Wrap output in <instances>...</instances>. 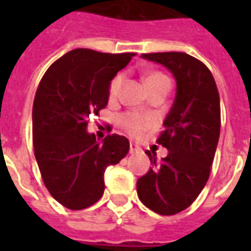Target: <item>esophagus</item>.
I'll list each match as a JSON object with an SVG mask.
<instances>
[{"label": "esophagus", "instance_id": "1", "mask_svg": "<svg viewBox=\"0 0 251 251\" xmlns=\"http://www.w3.org/2000/svg\"><path fill=\"white\" fill-rule=\"evenodd\" d=\"M139 150L141 149H139V146L137 143H133V142L130 143V153H137Z\"/></svg>", "mask_w": 251, "mask_h": 251}]
</instances>
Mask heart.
<instances>
[{
    "mask_svg": "<svg viewBox=\"0 0 251 251\" xmlns=\"http://www.w3.org/2000/svg\"><path fill=\"white\" fill-rule=\"evenodd\" d=\"M122 83H124L122 74L114 76L109 84V99L113 100V99L117 98ZM145 83L149 90L157 86L171 87V79L163 73L152 72L146 75ZM118 125L125 133H127L131 137H139L142 134H145L147 130L153 127L155 118L150 114L141 113V112H126L118 117Z\"/></svg>",
    "mask_w": 251,
    "mask_h": 251,
    "instance_id": "heart-1",
    "label": "heart"
}]
</instances>
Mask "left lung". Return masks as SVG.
Here are the masks:
<instances>
[{"mask_svg": "<svg viewBox=\"0 0 251 251\" xmlns=\"http://www.w3.org/2000/svg\"><path fill=\"white\" fill-rule=\"evenodd\" d=\"M142 57L165 66L177 91L156 141L168 156L157 163L156 153L146 151L152 167L138 179V197L156 214L175 215L194 202L210 177L220 135V98L211 72L195 57L182 52Z\"/></svg>", "mask_w": 251, "mask_h": 251, "instance_id": "8db88e82", "label": "left lung"}]
</instances>
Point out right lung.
<instances>
[{"instance_id": "add662e5", "label": "right lung", "mask_w": 251, "mask_h": 251, "mask_svg": "<svg viewBox=\"0 0 251 251\" xmlns=\"http://www.w3.org/2000/svg\"><path fill=\"white\" fill-rule=\"evenodd\" d=\"M134 56L73 49L49 66L39 83L32 108L33 151L45 187L66 208L83 210L98 202L106 167L129 152L125 137L112 134L98 142L87 125L105 108L110 80Z\"/></svg>"}]
</instances>
